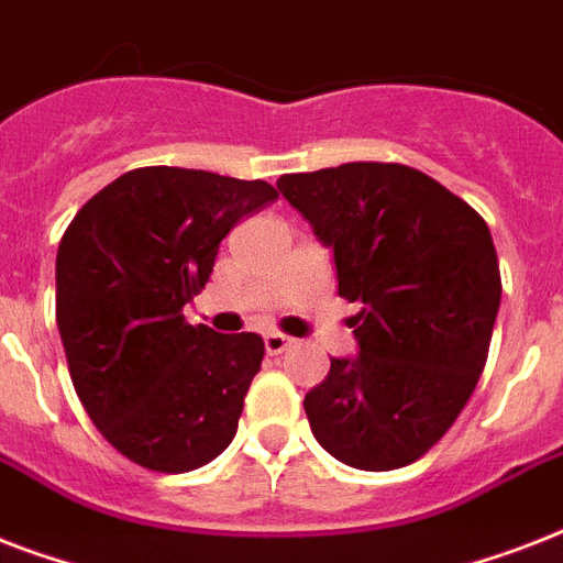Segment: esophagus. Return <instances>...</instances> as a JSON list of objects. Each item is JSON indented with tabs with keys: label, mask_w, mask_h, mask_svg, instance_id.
<instances>
[{
	"label": "esophagus",
	"mask_w": 563,
	"mask_h": 563,
	"mask_svg": "<svg viewBox=\"0 0 563 563\" xmlns=\"http://www.w3.org/2000/svg\"><path fill=\"white\" fill-rule=\"evenodd\" d=\"M291 344H295V339L286 333H265V353H272V356H277V353L289 351Z\"/></svg>",
	"instance_id": "34e87169"
}]
</instances>
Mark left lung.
Returning <instances> with one entry per match:
<instances>
[{"instance_id": "left-lung-1", "label": "left lung", "mask_w": 563, "mask_h": 563, "mask_svg": "<svg viewBox=\"0 0 563 563\" xmlns=\"http://www.w3.org/2000/svg\"><path fill=\"white\" fill-rule=\"evenodd\" d=\"M283 198L333 251L362 303L356 356L303 400L312 435L360 471L418 462L467 406L499 312L497 247L471 203L400 163L283 175Z\"/></svg>"}]
</instances>
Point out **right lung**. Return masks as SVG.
Listing matches in <instances>:
<instances>
[{
	"mask_svg": "<svg viewBox=\"0 0 563 563\" xmlns=\"http://www.w3.org/2000/svg\"><path fill=\"white\" fill-rule=\"evenodd\" d=\"M277 201L265 180L145 166L92 195L57 247V330L101 435L140 467L187 473L233 441L265 344L192 327L219 242Z\"/></svg>",
	"mask_w": 563,
	"mask_h": 563,
	"instance_id": "right-lung-1",
	"label": "right lung"
}]
</instances>
